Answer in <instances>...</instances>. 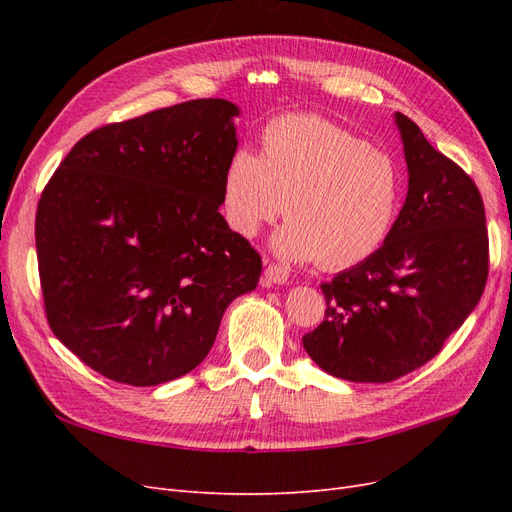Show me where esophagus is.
<instances>
[{
    "label": "esophagus",
    "mask_w": 512,
    "mask_h": 512,
    "mask_svg": "<svg viewBox=\"0 0 512 512\" xmlns=\"http://www.w3.org/2000/svg\"><path fill=\"white\" fill-rule=\"evenodd\" d=\"M288 277H290V271L286 267H282V265H277V262H269L267 269H265V282L269 286L271 284H275V286L286 284Z\"/></svg>",
    "instance_id": "esophagus-1"
}]
</instances>
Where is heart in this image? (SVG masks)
<instances>
[{"label": "heart", "mask_w": 512, "mask_h": 512, "mask_svg": "<svg viewBox=\"0 0 512 512\" xmlns=\"http://www.w3.org/2000/svg\"><path fill=\"white\" fill-rule=\"evenodd\" d=\"M401 194L404 177L389 153L322 117L284 115L262 130L260 156L241 147L228 158L222 213L232 232L252 239L286 209L275 252L344 271L389 239Z\"/></svg>", "instance_id": "b5f03b06"}]
</instances>
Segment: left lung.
I'll list each match as a JSON object with an SVG mask.
<instances>
[{
	"mask_svg": "<svg viewBox=\"0 0 512 512\" xmlns=\"http://www.w3.org/2000/svg\"><path fill=\"white\" fill-rule=\"evenodd\" d=\"M408 196L389 239L320 284L324 320L303 335L312 361L350 382H393L436 356L470 316L489 275L485 205L472 177L395 113Z\"/></svg>",
	"mask_w": 512,
	"mask_h": 512,
	"instance_id": "left-lung-1",
	"label": "left lung"
}]
</instances>
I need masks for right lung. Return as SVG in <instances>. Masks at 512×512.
Returning <instances> with one entry per match:
<instances>
[{"instance_id": "right-lung-1", "label": "right lung", "mask_w": 512, "mask_h": 512, "mask_svg": "<svg viewBox=\"0 0 512 512\" xmlns=\"http://www.w3.org/2000/svg\"><path fill=\"white\" fill-rule=\"evenodd\" d=\"M239 108L200 98L83 136L44 185L36 252L55 337L104 378L156 386L205 361L262 258L222 218Z\"/></svg>"}]
</instances>
